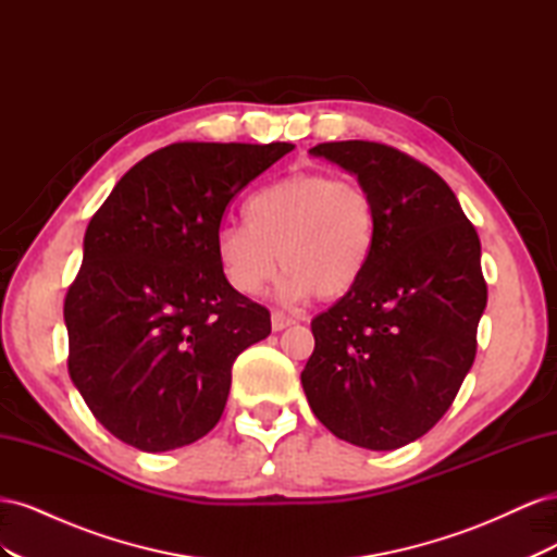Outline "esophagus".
Here are the masks:
<instances>
[{
	"mask_svg": "<svg viewBox=\"0 0 557 557\" xmlns=\"http://www.w3.org/2000/svg\"><path fill=\"white\" fill-rule=\"evenodd\" d=\"M297 320L293 318V315H285V313H281V311H274L272 313V327H274V332H281V330H285V327H290V325H295Z\"/></svg>",
	"mask_w": 557,
	"mask_h": 557,
	"instance_id": "1",
	"label": "esophagus"
}]
</instances>
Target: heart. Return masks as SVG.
I'll use <instances>...</instances> for the list:
<instances>
[{
    "mask_svg": "<svg viewBox=\"0 0 557 557\" xmlns=\"http://www.w3.org/2000/svg\"><path fill=\"white\" fill-rule=\"evenodd\" d=\"M246 225L218 234V258L227 281L258 295L285 269L281 295L339 299L372 267L379 244L376 201L362 183L327 172H297L264 185L246 201Z\"/></svg>",
    "mask_w": 557,
    "mask_h": 557,
    "instance_id": "1",
    "label": "heart"
}]
</instances>
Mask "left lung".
<instances>
[{"label": "left lung", "instance_id": "left-lung-1", "mask_svg": "<svg viewBox=\"0 0 557 557\" xmlns=\"http://www.w3.org/2000/svg\"><path fill=\"white\" fill-rule=\"evenodd\" d=\"M311 153L372 193L379 244L358 288L311 320L301 385L334 436L395 450L440 423L474 364L487 301L481 242L448 183L401 150L330 141Z\"/></svg>", "mask_w": 557, "mask_h": 557}]
</instances>
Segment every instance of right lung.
Listing matches in <instances>:
<instances>
[{
  "label": "right lung",
  "mask_w": 557,
  "mask_h": 557,
  "mask_svg": "<svg viewBox=\"0 0 557 557\" xmlns=\"http://www.w3.org/2000/svg\"><path fill=\"white\" fill-rule=\"evenodd\" d=\"M293 144L178 141L115 183L83 239L64 297L70 376L115 440L146 453L215 428L242 350L272 315L218 258L230 201Z\"/></svg>",
  "instance_id": "right-lung-1"
}]
</instances>
